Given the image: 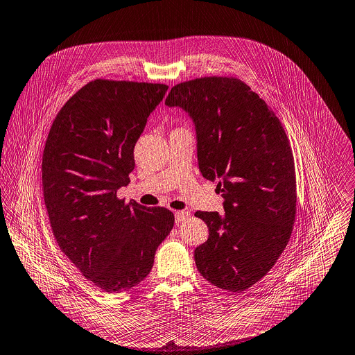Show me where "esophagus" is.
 Returning a JSON list of instances; mask_svg holds the SVG:
<instances>
[{"label": "esophagus", "mask_w": 355, "mask_h": 355, "mask_svg": "<svg viewBox=\"0 0 355 355\" xmlns=\"http://www.w3.org/2000/svg\"><path fill=\"white\" fill-rule=\"evenodd\" d=\"M174 217H175V223L177 224H181V223H184L188 217H189V213L188 211H175V214H174Z\"/></svg>", "instance_id": "1"}]
</instances>
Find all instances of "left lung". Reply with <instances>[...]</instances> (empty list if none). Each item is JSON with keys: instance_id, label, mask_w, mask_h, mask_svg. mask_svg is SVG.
<instances>
[{"instance_id": "left-lung-1", "label": "left lung", "mask_w": 355, "mask_h": 355, "mask_svg": "<svg viewBox=\"0 0 355 355\" xmlns=\"http://www.w3.org/2000/svg\"><path fill=\"white\" fill-rule=\"evenodd\" d=\"M166 105L191 117L199 170L218 182L224 199V214L195 213L209 228L195 249L196 267L214 286L243 292L274 267L292 235L296 175L286 132L270 106L232 77L177 84Z\"/></svg>"}]
</instances>
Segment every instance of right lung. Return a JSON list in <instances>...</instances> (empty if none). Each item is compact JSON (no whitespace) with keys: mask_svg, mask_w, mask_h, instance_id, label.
Here are the masks:
<instances>
[{"mask_svg":"<svg viewBox=\"0 0 355 355\" xmlns=\"http://www.w3.org/2000/svg\"><path fill=\"white\" fill-rule=\"evenodd\" d=\"M168 85L94 80L60 109L42 155V192L60 250L107 293L138 285L174 225L164 207L125 203L134 146Z\"/></svg>","mask_w":355,"mask_h":355,"instance_id":"1","label":"right lung"}]
</instances>
